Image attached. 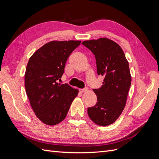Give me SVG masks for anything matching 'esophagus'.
<instances>
[{"label": "esophagus", "mask_w": 159, "mask_h": 159, "mask_svg": "<svg viewBox=\"0 0 159 159\" xmlns=\"http://www.w3.org/2000/svg\"><path fill=\"white\" fill-rule=\"evenodd\" d=\"M79 91H80V92H81V93H84V92H86V91H88V88L80 89Z\"/></svg>", "instance_id": "esophagus-1"}]
</instances>
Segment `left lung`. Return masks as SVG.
<instances>
[{
	"label": "left lung",
	"instance_id": "obj_1",
	"mask_svg": "<svg viewBox=\"0 0 159 159\" xmlns=\"http://www.w3.org/2000/svg\"><path fill=\"white\" fill-rule=\"evenodd\" d=\"M82 44L93 53L98 75L104 76L103 85L93 89L98 102L88 108L91 121L100 126L113 123L126 105L131 84L129 62L118 44L107 38L85 40Z\"/></svg>",
	"mask_w": 159,
	"mask_h": 159
}]
</instances>
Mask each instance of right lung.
I'll return each instance as SVG.
<instances>
[{
    "label": "right lung",
    "mask_w": 159,
    "mask_h": 159,
    "mask_svg": "<svg viewBox=\"0 0 159 159\" xmlns=\"http://www.w3.org/2000/svg\"><path fill=\"white\" fill-rule=\"evenodd\" d=\"M81 41L54 40L37 50L30 57L25 75V89L36 117L48 125L66 118L78 90L60 84L68 57Z\"/></svg>",
    "instance_id": "right-lung-1"
}]
</instances>
